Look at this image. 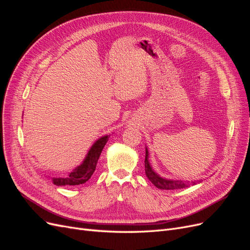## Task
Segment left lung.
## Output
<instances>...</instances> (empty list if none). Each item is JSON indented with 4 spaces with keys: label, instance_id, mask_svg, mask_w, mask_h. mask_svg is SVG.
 Segmentation results:
<instances>
[{
    "label": "left lung",
    "instance_id": "obj_1",
    "mask_svg": "<svg viewBox=\"0 0 250 250\" xmlns=\"http://www.w3.org/2000/svg\"><path fill=\"white\" fill-rule=\"evenodd\" d=\"M149 158V152L148 149L146 148V157H145V173L148 179L152 183L156 188H161V190H177V188H187L188 185L185 183V181L181 180H173V179H166L161 177L157 173L153 171V169L151 168L150 163L148 161ZM193 185L195 183L193 181Z\"/></svg>",
    "mask_w": 250,
    "mask_h": 250
}]
</instances>
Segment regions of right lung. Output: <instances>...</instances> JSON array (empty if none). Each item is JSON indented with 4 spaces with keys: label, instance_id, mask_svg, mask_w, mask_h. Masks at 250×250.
<instances>
[{
    "label": "right lung",
    "instance_id": "obj_1",
    "mask_svg": "<svg viewBox=\"0 0 250 250\" xmlns=\"http://www.w3.org/2000/svg\"><path fill=\"white\" fill-rule=\"evenodd\" d=\"M109 135H104V137L97 140L94 145L90 147L87 155L85 156L84 161L78 167L73 170L69 176L66 177H53V184L56 186H78L86 183V181L92 177L93 173L96 170V166L98 160L101 155L102 150L107 143Z\"/></svg>",
    "mask_w": 250,
    "mask_h": 250
}]
</instances>
